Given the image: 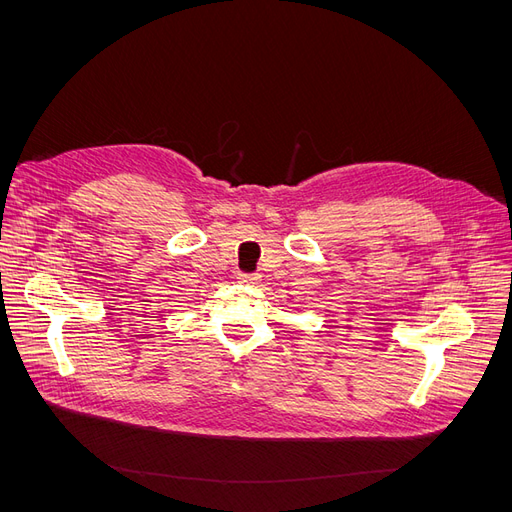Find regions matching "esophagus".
Masks as SVG:
<instances>
[{"label":"esophagus","mask_w":512,"mask_h":512,"mask_svg":"<svg viewBox=\"0 0 512 512\" xmlns=\"http://www.w3.org/2000/svg\"><path fill=\"white\" fill-rule=\"evenodd\" d=\"M236 278L242 284H257L261 280V274H257V272H238Z\"/></svg>","instance_id":"obj_1"}]
</instances>
